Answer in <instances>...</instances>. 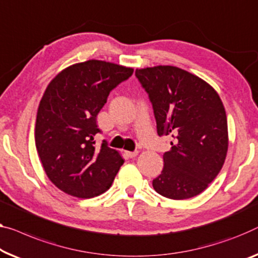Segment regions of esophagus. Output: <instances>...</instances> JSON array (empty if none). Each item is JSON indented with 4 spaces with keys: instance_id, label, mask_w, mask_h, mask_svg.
Masks as SVG:
<instances>
[{
    "instance_id": "1",
    "label": "esophagus",
    "mask_w": 258,
    "mask_h": 258,
    "mask_svg": "<svg viewBox=\"0 0 258 258\" xmlns=\"http://www.w3.org/2000/svg\"><path fill=\"white\" fill-rule=\"evenodd\" d=\"M126 155H127L128 157H131V159H132V157H136L138 155V152L137 151H134V152H126Z\"/></svg>"
}]
</instances>
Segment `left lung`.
<instances>
[{"label": "left lung", "mask_w": 258, "mask_h": 258, "mask_svg": "<svg viewBox=\"0 0 258 258\" xmlns=\"http://www.w3.org/2000/svg\"><path fill=\"white\" fill-rule=\"evenodd\" d=\"M136 76L153 105L157 134L171 137L154 190L176 201L202 194L220 172L228 149L227 117L218 92L174 66L137 69Z\"/></svg>", "instance_id": "obj_1"}]
</instances>
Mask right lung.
Wrapping results in <instances>:
<instances>
[{
	"label": "right lung",
	"mask_w": 258,
	"mask_h": 258,
	"mask_svg": "<svg viewBox=\"0 0 258 258\" xmlns=\"http://www.w3.org/2000/svg\"><path fill=\"white\" fill-rule=\"evenodd\" d=\"M133 74V68L101 60L75 63L46 88L38 107L34 139L49 180L78 198H92L110 189L124 160L103 141L96 117L110 91Z\"/></svg>",
	"instance_id": "right-lung-1"
}]
</instances>
